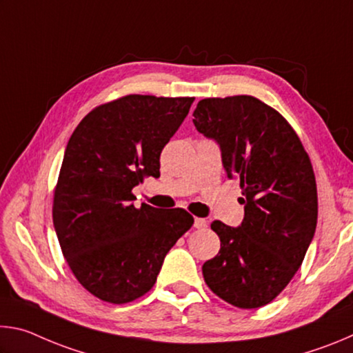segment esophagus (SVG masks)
<instances>
[{
  "mask_svg": "<svg viewBox=\"0 0 353 353\" xmlns=\"http://www.w3.org/2000/svg\"><path fill=\"white\" fill-rule=\"evenodd\" d=\"M193 225L196 227V229H204V227H207V221L204 218H196Z\"/></svg>",
  "mask_w": 353,
  "mask_h": 353,
  "instance_id": "obj_1",
  "label": "esophagus"
}]
</instances>
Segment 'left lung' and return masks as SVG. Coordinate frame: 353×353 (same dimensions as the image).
Returning <instances> with one entry per match:
<instances>
[{
  "label": "left lung",
  "mask_w": 353,
  "mask_h": 353,
  "mask_svg": "<svg viewBox=\"0 0 353 353\" xmlns=\"http://www.w3.org/2000/svg\"><path fill=\"white\" fill-rule=\"evenodd\" d=\"M193 123L219 146L229 177L240 179L238 227L213 221L221 240L202 266L214 294L238 308H259L283 291L313 241L318 194L308 154L288 121L254 97L207 98Z\"/></svg>",
  "instance_id": "1"
}]
</instances>
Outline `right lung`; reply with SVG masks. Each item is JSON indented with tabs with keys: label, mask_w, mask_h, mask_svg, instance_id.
I'll return each instance as SVG.
<instances>
[{
	"label": "right lung",
	"mask_w": 353,
	"mask_h": 353,
	"mask_svg": "<svg viewBox=\"0 0 353 353\" xmlns=\"http://www.w3.org/2000/svg\"><path fill=\"white\" fill-rule=\"evenodd\" d=\"M194 98L129 94L97 107L70 137L54 191L52 223L70 270L93 296L135 301L193 225L183 208L134 205L132 190L160 177V154Z\"/></svg>",
	"instance_id": "obj_1"
}]
</instances>
